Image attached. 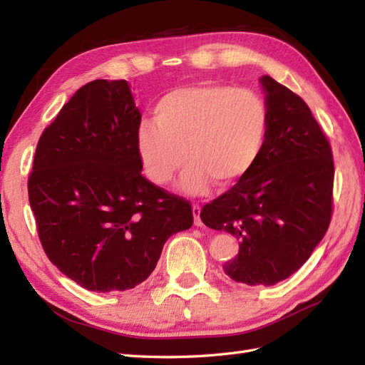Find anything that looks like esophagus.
I'll return each mask as SVG.
<instances>
[{"label":"esophagus","instance_id":"esophagus-1","mask_svg":"<svg viewBox=\"0 0 365 365\" xmlns=\"http://www.w3.org/2000/svg\"><path fill=\"white\" fill-rule=\"evenodd\" d=\"M192 216H195V226L200 227L202 226V220H200V205L199 204H192Z\"/></svg>","mask_w":365,"mask_h":365}]
</instances>
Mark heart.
Instances as JSON below:
<instances>
[{
  "label": "heart",
  "mask_w": 365,
  "mask_h": 365,
  "mask_svg": "<svg viewBox=\"0 0 365 365\" xmlns=\"http://www.w3.org/2000/svg\"><path fill=\"white\" fill-rule=\"evenodd\" d=\"M155 123H143L136 147L145 175L168 185L187 165L182 187L200 195L212 183L230 188L254 169L269 130L260 96L227 84L202 83L166 92L153 106Z\"/></svg>",
  "instance_id": "obj_1"
}]
</instances>
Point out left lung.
<instances>
[{"label": "left lung", "mask_w": 365, "mask_h": 365, "mask_svg": "<svg viewBox=\"0 0 365 365\" xmlns=\"http://www.w3.org/2000/svg\"><path fill=\"white\" fill-rule=\"evenodd\" d=\"M269 130L254 169L205 204V226L226 230L240 250L224 273L247 285H274L298 271L327 234L334 161L311 108L265 75Z\"/></svg>", "instance_id": "obj_1"}]
</instances>
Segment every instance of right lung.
I'll list each match as a JSON object with an SVG mask.
<instances>
[{"label":"right lung","instance_id":"add662e5","mask_svg":"<svg viewBox=\"0 0 365 365\" xmlns=\"http://www.w3.org/2000/svg\"><path fill=\"white\" fill-rule=\"evenodd\" d=\"M139 123L125 80H94L37 143L28 195L38 240L53 265L91 292L141 284L166 240L192 224L187 199L141 174Z\"/></svg>","mask_w":365,"mask_h":365}]
</instances>
